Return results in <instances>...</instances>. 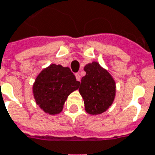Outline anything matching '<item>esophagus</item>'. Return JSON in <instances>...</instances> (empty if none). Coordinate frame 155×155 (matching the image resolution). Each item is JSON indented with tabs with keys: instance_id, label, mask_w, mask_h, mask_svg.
<instances>
[{
	"instance_id": "34e87169",
	"label": "esophagus",
	"mask_w": 155,
	"mask_h": 155,
	"mask_svg": "<svg viewBox=\"0 0 155 155\" xmlns=\"http://www.w3.org/2000/svg\"><path fill=\"white\" fill-rule=\"evenodd\" d=\"M75 78H76V80H77L78 81H81V75H80L79 73H76V74H75Z\"/></svg>"
}]
</instances>
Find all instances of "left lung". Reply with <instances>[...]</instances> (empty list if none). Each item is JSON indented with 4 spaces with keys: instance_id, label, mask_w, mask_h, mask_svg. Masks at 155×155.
Returning a JSON list of instances; mask_svg holds the SVG:
<instances>
[{
    "instance_id": "1",
    "label": "left lung",
    "mask_w": 155,
    "mask_h": 155,
    "mask_svg": "<svg viewBox=\"0 0 155 155\" xmlns=\"http://www.w3.org/2000/svg\"><path fill=\"white\" fill-rule=\"evenodd\" d=\"M84 70L86 74L81 79L79 91L83 97L85 111L91 115L101 114L114 101L115 81L97 62L86 64Z\"/></svg>"
}]
</instances>
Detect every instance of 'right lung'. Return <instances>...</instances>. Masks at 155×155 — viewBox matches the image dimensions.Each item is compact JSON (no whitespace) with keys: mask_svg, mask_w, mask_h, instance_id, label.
<instances>
[{"mask_svg":"<svg viewBox=\"0 0 155 155\" xmlns=\"http://www.w3.org/2000/svg\"><path fill=\"white\" fill-rule=\"evenodd\" d=\"M79 85L80 81H76L70 68L52 64L38 75L32 92L39 107L46 113L55 115L62 111L68 96Z\"/></svg>","mask_w":155,"mask_h":155,"instance_id":"1","label":"right lung"}]
</instances>
